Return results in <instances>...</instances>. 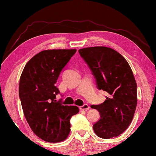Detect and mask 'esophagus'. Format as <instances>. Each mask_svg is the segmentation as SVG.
Segmentation results:
<instances>
[{
    "label": "esophagus",
    "instance_id": "obj_1",
    "mask_svg": "<svg viewBox=\"0 0 156 156\" xmlns=\"http://www.w3.org/2000/svg\"><path fill=\"white\" fill-rule=\"evenodd\" d=\"M79 108L80 109V110H85V111H87L89 109V106L87 105V104H84V105L81 106L79 107Z\"/></svg>",
    "mask_w": 156,
    "mask_h": 156
}]
</instances>
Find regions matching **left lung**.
<instances>
[{"mask_svg": "<svg viewBox=\"0 0 156 156\" xmlns=\"http://www.w3.org/2000/svg\"><path fill=\"white\" fill-rule=\"evenodd\" d=\"M78 52L92 71L98 89L108 92L104 103L91 106L101 115L93 129L100 138L119 136L131 123L137 104L136 83L131 67L112 48L97 46Z\"/></svg>", "mask_w": 156, "mask_h": 156, "instance_id": "obj_1", "label": "left lung"}]
</instances>
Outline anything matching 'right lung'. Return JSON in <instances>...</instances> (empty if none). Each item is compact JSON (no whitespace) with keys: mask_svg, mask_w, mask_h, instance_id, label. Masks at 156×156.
Segmentation results:
<instances>
[{"mask_svg":"<svg viewBox=\"0 0 156 156\" xmlns=\"http://www.w3.org/2000/svg\"><path fill=\"white\" fill-rule=\"evenodd\" d=\"M76 49L46 50L34 56L20 79L19 95L23 112L34 133L43 140L57 143L70 132V119L79 112L76 106H64L55 100V85L60 72Z\"/></svg>","mask_w":156,"mask_h":156,"instance_id":"1","label":"right lung"}]
</instances>
